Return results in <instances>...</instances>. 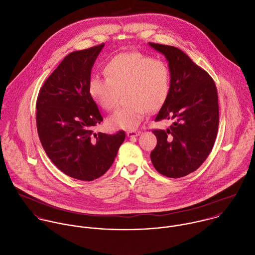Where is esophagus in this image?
I'll return each mask as SVG.
<instances>
[{"label":"esophagus","mask_w":255,"mask_h":255,"mask_svg":"<svg viewBox=\"0 0 255 255\" xmlns=\"http://www.w3.org/2000/svg\"><path fill=\"white\" fill-rule=\"evenodd\" d=\"M140 133H141L140 131H129V132H127V136L130 137V138H132V137H137Z\"/></svg>","instance_id":"1"}]
</instances>
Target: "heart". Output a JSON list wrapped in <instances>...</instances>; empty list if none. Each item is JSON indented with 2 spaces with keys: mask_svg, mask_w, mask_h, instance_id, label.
Wrapping results in <instances>:
<instances>
[{
  "mask_svg": "<svg viewBox=\"0 0 255 255\" xmlns=\"http://www.w3.org/2000/svg\"><path fill=\"white\" fill-rule=\"evenodd\" d=\"M106 78L92 77L88 82L90 97L104 110L116 107L118 92L124 90L126 105L108 118L113 129H135L146 112L160 109L166 102L171 73L168 65L139 51L123 52L109 59L103 68Z\"/></svg>",
  "mask_w": 255,
  "mask_h": 255,
  "instance_id": "heart-1",
  "label": "heart"
}]
</instances>
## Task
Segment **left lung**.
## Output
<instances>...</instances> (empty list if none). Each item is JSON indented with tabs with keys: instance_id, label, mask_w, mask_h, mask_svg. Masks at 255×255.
<instances>
[{
	"instance_id": "8db88e82",
	"label": "left lung",
	"mask_w": 255,
	"mask_h": 255,
	"mask_svg": "<svg viewBox=\"0 0 255 255\" xmlns=\"http://www.w3.org/2000/svg\"><path fill=\"white\" fill-rule=\"evenodd\" d=\"M149 44L165 55L171 73L170 92L155 121L173 120L166 130L153 131L157 146L151 161L166 177H185L206 161L214 147L219 128L218 90L210 74L184 51Z\"/></svg>"
}]
</instances>
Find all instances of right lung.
Here are the masks:
<instances>
[{
  "label": "right lung",
  "mask_w": 255,
  "mask_h": 255,
  "mask_svg": "<svg viewBox=\"0 0 255 255\" xmlns=\"http://www.w3.org/2000/svg\"><path fill=\"white\" fill-rule=\"evenodd\" d=\"M104 43L66 55L41 86L36 100V128L50 161L65 175L93 181L104 175L125 140L93 132L103 118L88 93L92 66Z\"/></svg>",
  "instance_id": "obj_1"
}]
</instances>
